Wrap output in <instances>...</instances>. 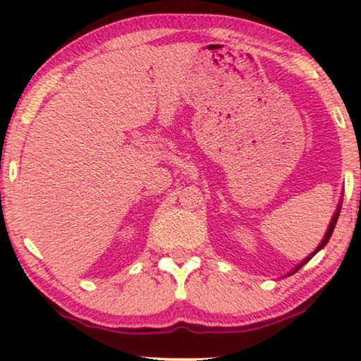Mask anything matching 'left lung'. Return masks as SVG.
I'll use <instances>...</instances> for the list:
<instances>
[{
    "mask_svg": "<svg viewBox=\"0 0 361 361\" xmlns=\"http://www.w3.org/2000/svg\"><path fill=\"white\" fill-rule=\"evenodd\" d=\"M340 209H342V199H340V204H338V207H337V210H335V214H334V216H332V220H330V225H329V228H327V231H325V236H324V240H322V241H320V245L317 246V248H315V250H314V253H310V255L307 256V258H305L304 261H300V264H298V266H295V268H294L293 271H290V273H289V274H286V276H290V274H294V273H295V271H299L300 268H302V266H304L305 263H307V261H309L310 258H312V256H315V255H317V253H319V251H320V250H322V248H324V246L329 243L330 236H332V233H334V228H335V225H337V220H338V215H340Z\"/></svg>",
    "mask_w": 361,
    "mask_h": 361,
    "instance_id": "left-lung-1",
    "label": "left lung"
}]
</instances>
